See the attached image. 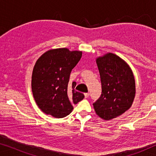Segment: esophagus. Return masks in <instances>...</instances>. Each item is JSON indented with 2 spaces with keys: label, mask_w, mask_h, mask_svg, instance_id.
Returning <instances> with one entry per match:
<instances>
[{
  "label": "esophagus",
  "mask_w": 156,
  "mask_h": 156,
  "mask_svg": "<svg viewBox=\"0 0 156 156\" xmlns=\"http://www.w3.org/2000/svg\"><path fill=\"white\" fill-rule=\"evenodd\" d=\"M89 96V93H85V94H84V97H85V98H88Z\"/></svg>",
  "instance_id": "34e87169"
}]
</instances>
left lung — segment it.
I'll return each mask as SVG.
<instances>
[{
  "label": "left lung",
  "mask_w": 156,
  "mask_h": 156,
  "mask_svg": "<svg viewBox=\"0 0 156 156\" xmlns=\"http://www.w3.org/2000/svg\"><path fill=\"white\" fill-rule=\"evenodd\" d=\"M101 94L94 108L104 120L121 116L131 107L136 94L135 80L129 66L117 55L108 53L98 57Z\"/></svg>",
  "instance_id": "obj_1"
}]
</instances>
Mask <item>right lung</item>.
<instances>
[{
	"label": "right lung",
	"instance_id": "1",
	"mask_svg": "<svg viewBox=\"0 0 156 156\" xmlns=\"http://www.w3.org/2000/svg\"><path fill=\"white\" fill-rule=\"evenodd\" d=\"M82 55V52H71L67 48L55 49L44 53L36 62L32 91L36 104L44 113L63 118L72 112V104L84 99V95L74 89L76 83H69L70 73Z\"/></svg>",
	"mask_w": 156,
	"mask_h": 156
}]
</instances>
